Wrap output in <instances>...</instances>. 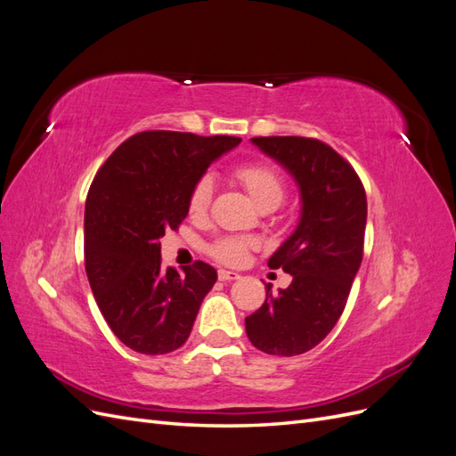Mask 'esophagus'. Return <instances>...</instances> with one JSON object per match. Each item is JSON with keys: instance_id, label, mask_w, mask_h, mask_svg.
<instances>
[{"instance_id": "34e87169", "label": "esophagus", "mask_w": 456, "mask_h": 456, "mask_svg": "<svg viewBox=\"0 0 456 456\" xmlns=\"http://www.w3.org/2000/svg\"><path fill=\"white\" fill-rule=\"evenodd\" d=\"M218 280H220V281L240 280V273H238V272H230V270H218Z\"/></svg>"}]
</instances>
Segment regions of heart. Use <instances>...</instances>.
I'll list each match as a JSON object with an SVG mask.
<instances>
[{
    "instance_id": "obj_1",
    "label": "heart",
    "mask_w": 456,
    "mask_h": 456,
    "mask_svg": "<svg viewBox=\"0 0 456 456\" xmlns=\"http://www.w3.org/2000/svg\"><path fill=\"white\" fill-rule=\"evenodd\" d=\"M236 178L247 190V194L258 207H275L285 196V183L278 171L265 163H245L236 169ZM213 196V181L209 176H201L191 188L188 198V209L191 215H201L207 211ZM251 241L243 238H220L211 247L209 253L224 265H240L247 256Z\"/></svg>"
}]
</instances>
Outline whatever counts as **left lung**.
<instances>
[{"mask_svg":"<svg viewBox=\"0 0 456 456\" xmlns=\"http://www.w3.org/2000/svg\"><path fill=\"white\" fill-rule=\"evenodd\" d=\"M251 142L295 178L298 224L275 251L270 268L291 273V285L272 293L245 317L253 346L291 357L317 346L338 322L363 258L365 190L352 165L322 141L256 136Z\"/></svg>","mask_w":456,"mask_h":456,"instance_id":"obj_1","label":"left lung"}]
</instances>
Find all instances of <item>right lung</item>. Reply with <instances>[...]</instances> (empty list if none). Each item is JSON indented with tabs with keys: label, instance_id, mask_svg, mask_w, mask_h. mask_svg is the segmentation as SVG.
I'll return each mask as SVG.
<instances>
[{
	"label": "right lung",
	"instance_id": "right-lung-1",
	"mask_svg": "<svg viewBox=\"0 0 456 456\" xmlns=\"http://www.w3.org/2000/svg\"><path fill=\"white\" fill-rule=\"evenodd\" d=\"M238 136L144 131L119 144L96 173L86 201V272L96 305L127 348L159 355L190 337L216 270L163 268L165 230L188 215L191 188Z\"/></svg>",
	"mask_w": 456,
	"mask_h": 456
}]
</instances>
